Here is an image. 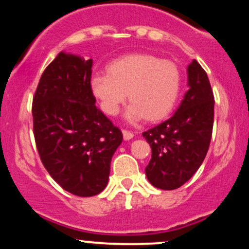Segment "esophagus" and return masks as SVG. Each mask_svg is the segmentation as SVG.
Segmentation results:
<instances>
[{
    "label": "esophagus",
    "mask_w": 249,
    "mask_h": 249,
    "mask_svg": "<svg viewBox=\"0 0 249 249\" xmlns=\"http://www.w3.org/2000/svg\"><path fill=\"white\" fill-rule=\"evenodd\" d=\"M122 134H124V140H130L134 137V133L130 130H127V129H122Z\"/></svg>",
    "instance_id": "1"
}]
</instances>
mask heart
<instances>
[{"label":"heart","instance_id":"obj_1","mask_svg":"<svg viewBox=\"0 0 249 249\" xmlns=\"http://www.w3.org/2000/svg\"><path fill=\"white\" fill-rule=\"evenodd\" d=\"M182 89V72L176 63L153 54H129L114 60L107 73L90 78V89L101 109L116 115L128 99L127 118L159 121L171 113Z\"/></svg>","mask_w":249,"mask_h":249}]
</instances>
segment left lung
Listing matches in <instances>:
<instances>
[{
  "instance_id": "1",
  "label": "left lung",
  "mask_w": 249,
  "mask_h": 249,
  "mask_svg": "<svg viewBox=\"0 0 249 249\" xmlns=\"http://www.w3.org/2000/svg\"><path fill=\"white\" fill-rule=\"evenodd\" d=\"M188 80L190 89L176 113L142 133L151 147L145 175L155 188H180L199 169L209 150L214 96L205 70L197 60L188 67Z\"/></svg>"
}]
</instances>
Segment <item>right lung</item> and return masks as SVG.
I'll list each match as a JSON object with an SVG mask.
<instances>
[{
  "mask_svg": "<svg viewBox=\"0 0 249 249\" xmlns=\"http://www.w3.org/2000/svg\"><path fill=\"white\" fill-rule=\"evenodd\" d=\"M92 59L58 53L32 99L34 136L44 168L64 190L92 197L106 188L122 133L95 106Z\"/></svg>",
  "mask_w": 249,
  "mask_h": 249,
  "instance_id": "right-lung-1",
  "label": "right lung"
}]
</instances>
